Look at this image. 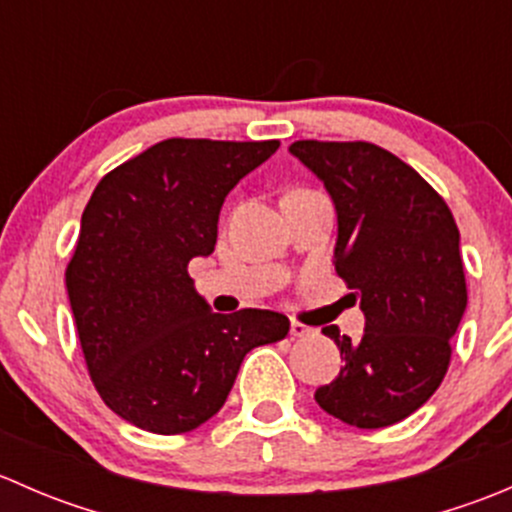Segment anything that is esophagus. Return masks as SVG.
Instances as JSON below:
<instances>
[{
    "label": "esophagus",
    "mask_w": 512,
    "mask_h": 512,
    "mask_svg": "<svg viewBox=\"0 0 512 512\" xmlns=\"http://www.w3.org/2000/svg\"><path fill=\"white\" fill-rule=\"evenodd\" d=\"M289 332H292V337L304 339V337H314V334H317V329L307 327V324H302V322H292L289 324Z\"/></svg>",
    "instance_id": "obj_1"
}]
</instances>
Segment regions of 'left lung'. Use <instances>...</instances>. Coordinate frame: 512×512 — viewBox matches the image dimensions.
Here are the masks:
<instances>
[{
	"label": "left lung",
	"instance_id": "8db88e82",
	"mask_svg": "<svg viewBox=\"0 0 512 512\" xmlns=\"http://www.w3.org/2000/svg\"><path fill=\"white\" fill-rule=\"evenodd\" d=\"M337 208V275L361 299L364 337L322 332L344 366L314 399L356 428H384L421 409L451 364L466 312L461 235L446 200L394 153L366 141H294Z\"/></svg>",
	"mask_w": 512,
	"mask_h": 512
}]
</instances>
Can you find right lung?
I'll list each match as a JSON object with an SVG mask.
<instances>
[{"instance_id": "add662e5", "label": "right lung", "mask_w": 512, "mask_h": 512, "mask_svg": "<svg viewBox=\"0 0 512 512\" xmlns=\"http://www.w3.org/2000/svg\"><path fill=\"white\" fill-rule=\"evenodd\" d=\"M277 148L168 138L98 180L66 289L91 381L123 421L193 431L223 409L245 354L287 337L280 312H210L188 275L215 250L225 195Z\"/></svg>"}]
</instances>
